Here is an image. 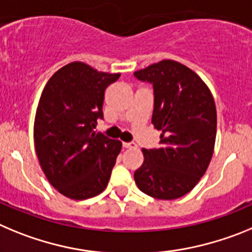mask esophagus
<instances>
[{
  "mask_svg": "<svg viewBox=\"0 0 252 252\" xmlns=\"http://www.w3.org/2000/svg\"><path fill=\"white\" fill-rule=\"evenodd\" d=\"M123 147L124 148H137V144L134 142H124Z\"/></svg>",
  "mask_w": 252,
  "mask_h": 252,
  "instance_id": "obj_1",
  "label": "esophagus"
}]
</instances>
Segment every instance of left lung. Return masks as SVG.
<instances>
[{
  "instance_id": "1",
  "label": "left lung",
  "mask_w": 252,
  "mask_h": 252,
  "mask_svg": "<svg viewBox=\"0 0 252 252\" xmlns=\"http://www.w3.org/2000/svg\"><path fill=\"white\" fill-rule=\"evenodd\" d=\"M134 75L153 85L152 124L162 131L159 148H143L144 162L134 172L135 183L153 198H180L198 183L214 154V96L196 72L174 60H162Z\"/></svg>"
}]
</instances>
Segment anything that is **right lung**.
<instances>
[{"label": "right lung", "instance_id": "1", "mask_svg": "<svg viewBox=\"0 0 252 252\" xmlns=\"http://www.w3.org/2000/svg\"><path fill=\"white\" fill-rule=\"evenodd\" d=\"M119 76L74 61L42 90L33 124L36 154L47 181L67 198L98 196L109 182L122 142L95 128L103 119L105 89Z\"/></svg>", "mask_w": 252, "mask_h": 252}]
</instances>
